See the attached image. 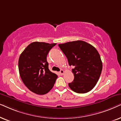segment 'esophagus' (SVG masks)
<instances>
[{
    "label": "esophagus",
    "mask_w": 121,
    "mask_h": 121,
    "mask_svg": "<svg viewBox=\"0 0 121 121\" xmlns=\"http://www.w3.org/2000/svg\"><path fill=\"white\" fill-rule=\"evenodd\" d=\"M60 73L61 75H62L64 73V71L63 70H61L60 71Z\"/></svg>",
    "instance_id": "1"
}]
</instances>
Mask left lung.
<instances>
[{"label":"left lung","instance_id":"8db88e82","mask_svg":"<svg viewBox=\"0 0 121 121\" xmlns=\"http://www.w3.org/2000/svg\"><path fill=\"white\" fill-rule=\"evenodd\" d=\"M66 56L69 64L73 66L74 80L69 83L72 91L85 93L92 90L99 81L102 70V62L95 48L86 42H67L58 45Z\"/></svg>","mask_w":121,"mask_h":121}]
</instances>
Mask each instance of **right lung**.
<instances>
[{
  "mask_svg": "<svg viewBox=\"0 0 121 121\" xmlns=\"http://www.w3.org/2000/svg\"><path fill=\"white\" fill-rule=\"evenodd\" d=\"M56 44L33 42L21 54L19 59V74L24 85L38 95L50 91L57 78L49 69L47 55Z\"/></svg>",
  "mask_w": 121,
  "mask_h": 121,
  "instance_id": "right-lung-1",
  "label": "right lung"
}]
</instances>
